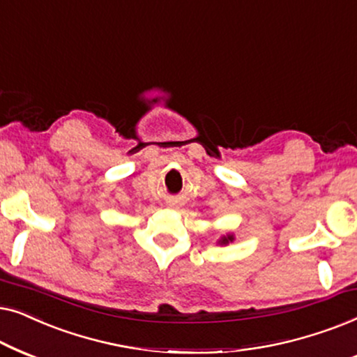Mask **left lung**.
I'll list each match as a JSON object with an SVG mask.
<instances>
[{
	"mask_svg": "<svg viewBox=\"0 0 357 357\" xmlns=\"http://www.w3.org/2000/svg\"><path fill=\"white\" fill-rule=\"evenodd\" d=\"M232 241H234V237L232 236H227V237L222 238L221 243H229V242H232Z\"/></svg>",
	"mask_w": 357,
	"mask_h": 357,
	"instance_id": "1",
	"label": "left lung"
}]
</instances>
